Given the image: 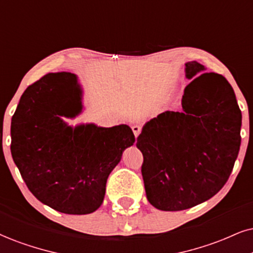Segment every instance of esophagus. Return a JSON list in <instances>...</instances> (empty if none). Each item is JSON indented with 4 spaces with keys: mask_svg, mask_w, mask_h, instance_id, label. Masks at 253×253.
Listing matches in <instances>:
<instances>
[{
    "mask_svg": "<svg viewBox=\"0 0 253 253\" xmlns=\"http://www.w3.org/2000/svg\"><path fill=\"white\" fill-rule=\"evenodd\" d=\"M141 131H142V127L139 126H132V132H133V135H135V137H138V135L139 133H141Z\"/></svg>",
    "mask_w": 253,
    "mask_h": 253,
    "instance_id": "esophagus-1",
    "label": "esophagus"
}]
</instances>
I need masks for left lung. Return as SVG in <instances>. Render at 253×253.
I'll use <instances>...</instances> for the list:
<instances>
[{
    "instance_id": "left-lung-1",
    "label": "left lung",
    "mask_w": 253,
    "mask_h": 253,
    "mask_svg": "<svg viewBox=\"0 0 253 253\" xmlns=\"http://www.w3.org/2000/svg\"><path fill=\"white\" fill-rule=\"evenodd\" d=\"M192 82L184 90L183 111H165L137 137L143 154L146 198L163 211L186 210L225 185L241 148L242 112L232 86L204 65L185 64Z\"/></svg>"
}]
</instances>
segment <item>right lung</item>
I'll list each match as a JSON object with an SVG mask.
<instances>
[{"label": "right lung", "mask_w": 253, "mask_h": 253, "mask_svg": "<svg viewBox=\"0 0 253 253\" xmlns=\"http://www.w3.org/2000/svg\"><path fill=\"white\" fill-rule=\"evenodd\" d=\"M81 93L74 74L49 73L28 86L11 118V156L28 189L68 214L101 207L109 174L135 143L124 124L68 126L61 116L80 114Z\"/></svg>", "instance_id": "1"}]
</instances>
